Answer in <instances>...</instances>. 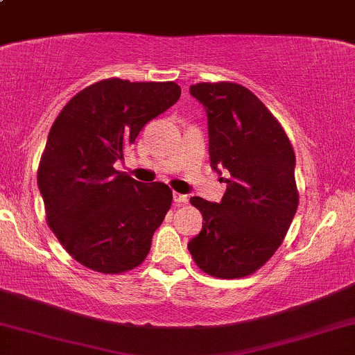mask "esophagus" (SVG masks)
<instances>
[{"label":"esophagus","instance_id":"obj_1","mask_svg":"<svg viewBox=\"0 0 355 355\" xmlns=\"http://www.w3.org/2000/svg\"><path fill=\"white\" fill-rule=\"evenodd\" d=\"M173 202L178 203V205H182V203L189 202V197L183 193H177V191H173Z\"/></svg>","mask_w":355,"mask_h":355}]
</instances>
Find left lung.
Returning a JSON list of instances; mask_svg holds the SVG:
<instances>
[{
    "mask_svg": "<svg viewBox=\"0 0 355 355\" xmlns=\"http://www.w3.org/2000/svg\"><path fill=\"white\" fill-rule=\"evenodd\" d=\"M190 95L207 112L210 166L227 191L220 202L190 198L205 223L189 250L205 274L250 275L274 255L297 211L294 150L274 115L242 85L198 83Z\"/></svg>",
    "mask_w": 355,
    "mask_h": 355,
    "instance_id": "8db88e82",
    "label": "left lung"
}]
</instances>
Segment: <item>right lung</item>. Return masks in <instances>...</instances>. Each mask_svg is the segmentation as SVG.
I'll list each match as a JSON object with an SVG mask.
<instances>
[{"instance_id": "add662e5", "label": "right lung", "mask_w": 355, "mask_h": 355, "mask_svg": "<svg viewBox=\"0 0 355 355\" xmlns=\"http://www.w3.org/2000/svg\"><path fill=\"white\" fill-rule=\"evenodd\" d=\"M180 93L173 81L103 80L81 89L56 116L40 162L38 189L48 225L81 266L120 274L148 255L172 190L162 182H137L113 164Z\"/></svg>"}]
</instances>
